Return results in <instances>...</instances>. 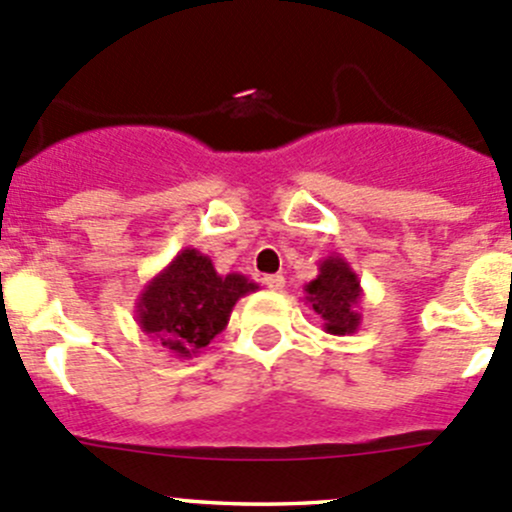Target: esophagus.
<instances>
[{
  "label": "esophagus",
  "mask_w": 512,
  "mask_h": 512,
  "mask_svg": "<svg viewBox=\"0 0 512 512\" xmlns=\"http://www.w3.org/2000/svg\"><path fill=\"white\" fill-rule=\"evenodd\" d=\"M262 282H265V287L272 289V292H280V289L285 287V277L282 275H267Z\"/></svg>",
  "instance_id": "esophagus-1"
}]
</instances>
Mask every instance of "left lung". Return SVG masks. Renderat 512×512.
I'll use <instances>...</instances> for the list:
<instances>
[{"label":"left lung","instance_id":"obj_1","mask_svg":"<svg viewBox=\"0 0 512 512\" xmlns=\"http://www.w3.org/2000/svg\"><path fill=\"white\" fill-rule=\"evenodd\" d=\"M364 297L359 275L342 255H329L319 262V275L304 287V304L322 319L327 334L344 337L361 324L359 304Z\"/></svg>","mask_w":512,"mask_h":512}]
</instances>
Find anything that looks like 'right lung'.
Returning a JSON list of instances; mask_svg holds the SVG:
<instances>
[{"instance_id":"right-lung-1","label":"right lung","mask_w":512,"mask_h":512,"mask_svg":"<svg viewBox=\"0 0 512 512\" xmlns=\"http://www.w3.org/2000/svg\"><path fill=\"white\" fill-rule=\"evenodd\" d=\"M255 289L257 282L240 272L218 275L208 255L185 247L138 294L136 322L170 354L190 359L227 327L237 299Z\"/></svg>"}]
</instances>
